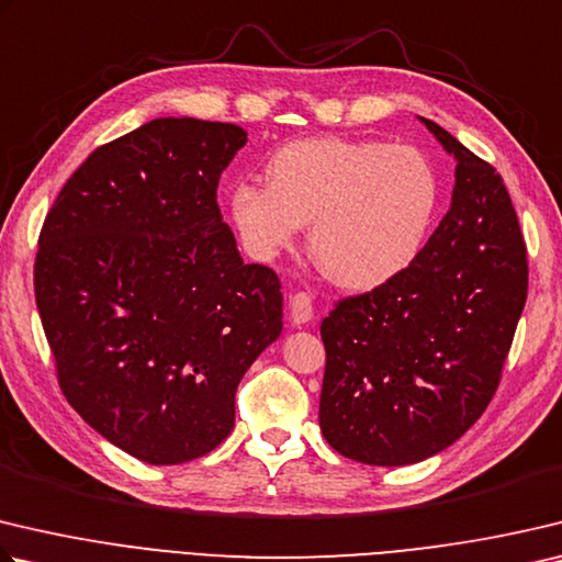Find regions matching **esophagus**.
I'll list each match as a JSON object with an SVG mask.
<instances>
[{
    "label": "esophagus",
    "instance_id": "1",
    "mask_svg": "<svg viewBox=\"0 0 562 562\" xmlns=\"http://www.w3.org/2000/svg\"><path fill=\"white\" fill-rule=\"evenodd\" d=\"M314 316V304L307 292H297L292 294L290 300V319L294 326H304L307 322H312Z\"/></svg>",
    "mask_w": 562,
    "mask_h": 562
}]
</instances>
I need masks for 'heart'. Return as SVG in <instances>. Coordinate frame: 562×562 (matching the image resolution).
<instances>
[{
    "instance_id": "1",
    "label": "heart",
    "mask_w": 562,
    "mask_h": 562,
    "mask_svg": "<svg viewBox=\"0 0 562 562\" xmlns=\"http://www.w3.org/2000/svg\"><path fill=\"white\" fill-rule=\"evenodd\" d=\"M268 187L240 181L228 216L246 250L272 260L310 223V252L331 282L373 290L423 252L442 203V181L420 149L379 139L307 137L265 167Z\"/></svg>"
}]
</instances>
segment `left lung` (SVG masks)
<instances>
[{
    "instance_id": "obj_1",
    "label": "left lung",
    "mask_w": 562,
    "mask_h": 562,
    "mask_svg": "<svg viewBox=\"0 0 562 562\" xmlns=\"http://www.w3.org/2000/svg\"><path fill=\"white\" fill-rule=\"evenodd\" d=\"M417 120L457 161L450 211L411 268L322 322V435L373 467L423 462L482 417L528 292L526 243L502 175Z\"/></svg>"
}]
</instances>
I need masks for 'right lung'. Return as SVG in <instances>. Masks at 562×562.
<instances>
[{
    "mask_svg": "<svg viewBox=\"0 0 562 562\" xmlns=\"http://www.w3.org/2000/svg\"><path fill=\"white\" fill-rule=\"evenodd\" d=\"M248 132L157 117L98 147L38 236L36 307L76 413L147 464L209 454L282 334L280 280L246 265L216 203Z\"/></svg>",
    "mask_w": 562,
    "mask_h": 562,
    "instance_id": "1",
    "label": "right lung"
}]
</instances>
